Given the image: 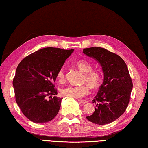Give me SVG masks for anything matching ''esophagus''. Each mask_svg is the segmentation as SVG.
I'll return each mask as SVG.
<instances>
[{
    "mask_svg": "<svg viewBox=\"0 0 148 148\" xmlns=\"http://www.w3.org/2000/svg\"><path fill=\"white\" fill-rule=\"evenodd\" d=\"M79 101L80 103H83V104L86 103L88 102V101L85 100H79Z\"/></svg>",
    "mask_w": 148,
    "mask_h": 148,
    "instance_id": "1",
    "label": "esophagus"
}]
</instances>
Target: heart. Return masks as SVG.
Segmentation results:
<instances>
[{
	"instance_id": "b5f03b06",
	"label": "heart",
	"mask_w": 148,
	"mask_h": 148,
	"mask_svg": "<svg viewBox=\"0 0 148 148\" xmlns=\"http://www.w3.org/2000/svg\"><path fill=\"white\" fill-rule=\"evenodd\" d=\"M77 66L84 73V82H86L91 86L96 87L100 83L101 80L100 73L96 70H93V67L88 61L86 60H80L76 63ZM57 79L60 82L65 79L64 67H61L57 73ZM89 87L87 84L80 86L68 85L61 89V94L64 96L81 99L89 94Z\"/></svg>"
}]
</instances>
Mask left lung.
<instances>
[{
  "label": "left lung",
  "instance_id": "8db88e82",
  "mask_svg": "<svg viewBox=\"0 0 148 148\" xmlns=\"http://www.w3.org/2000/svg\"><path fill=\"white\" fill-rule=\"evenodd\" d=\"M83 53L100 63L104 75L103 83L92 100L96 108L86 119L95 124H108L121 117L129 103L133 84L129 69L119 56L106 48H87Z\"/></svg>",
  "mask_w": 148,
  "mask_h": 148
}]
</instances>
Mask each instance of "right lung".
Segmentation results:
<instances>
[{"instance_id": "right-lung-1", "label": "right lung", "mask_w": 148, "mask_h": 148, "mask_svg": "<svg viewBox=\"0 0 148 148\" xmlns=\"http://www.w3.org/2000/svg\"><path fill=\"white\" fill-rule=\"evenodd\" d=\"M73 49L48 47L21 60L16 69L13 86L16 103L25 117L36 123H45L57 115L63 98L54 84L57 73Z\"/></svg>"}]
</instances>
